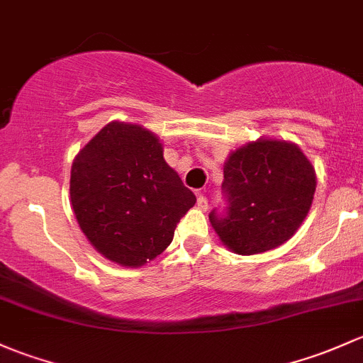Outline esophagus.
Instances as JSON below:
<instances>
[{
  "label": "esophagus",
  "mask_w": 363,
  "mask_h": 363,
  "mask_svg": "<svg viewBox=\"0 0 363 363\" xmlns=\"http://www.w3.org/2000/svg\"><path fill=\"white\" fill-rule=\"evenodd\" d=\"M196 205H198V208H200V211H207V208H208V200L203 196V194H198Z\"/></svg>",
  "instance_id": "obj_1"
}]
</instances>
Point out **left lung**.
Listing matches in <instances>:
<instances>
[{"label":"left lung","instance_id":"1","mask_svg":"<svg viewBox=\"0 0 363 363\" xmlns=\"http://www.w3.org/2000/svg\"><path fill=\"white\" fill-rule=\"evenodd\" d=\"M223 189L230 207L208 219L223 245L254 255L287 242L306 219L316 174L291 140L257 139L231 151L224 163Z\"/></svg>","mask_w":363,"mask_h":363}]
</instances>
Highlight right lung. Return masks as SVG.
I'll return each instance as SVG.
<instances>
[{"label":"right lung","mask_w":363,"mask_h":363,"mask_svg":"<svg viewBox=\"0 0 363 363\" xmlns=\"http://www.w3.org/2000/svg\"><path fill=\"white\" fill-rule=\"evenodd\" d=\"M71 207L99 254L140 268L172 243L196 196L163 158L143 125L111 121L79 150L71 167Z\"/></svg>","instance_id":"1"}]
</instances>
